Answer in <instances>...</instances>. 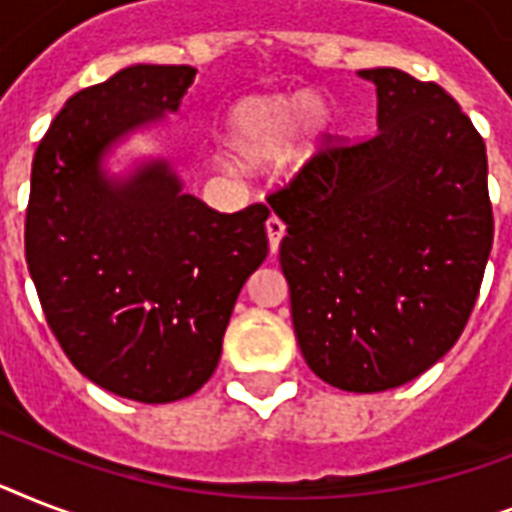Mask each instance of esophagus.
<instances>
[{
	"mask_svg": "<svg viewBox=\"0 0 512 512\" xmlns=\"http://www.w3.org/2000/svg\"><path fill=\"white\" fill-rule=\"evenodd\" d=\"M284 231H287V225L281 223V220L276 215H271V217H268V220H265V233H268V247H271L273 255L279 252V244H281V239H284Z\"/></svg>",
	"mask_w": 512,
	"mask_h": 512,
	"instance_id": "34e87169",
	"label": "esophagus"
}]
</instances>
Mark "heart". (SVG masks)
Masks as SVG:
<instances>
[{
  "instance_id": "1",
  "label": "heart",
  "mask_w": 512,
  "mask_h": 512,
  "mask_svg": "<svg viewBox=\"0 0 512 512\" xmlns=\"http://www.w3.org/2000/svg\"><path fill=\"white\" fill-rule=\"evenodd\" d=\"M332 124L329 106L316 95H252L233 106L225 122V148L239 164L260 167L284 151L308 159Z\"/></svg>"
}]
</instances>
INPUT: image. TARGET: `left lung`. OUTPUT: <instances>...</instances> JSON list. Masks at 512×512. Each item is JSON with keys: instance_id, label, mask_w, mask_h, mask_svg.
Instances as JSON below:
<instances>
[{"instance_id": "obj_1", "label": "left lung", "mask_w": 512, "mask_h": 512, "mask_svg": "<svg viewBox=\"0 0 512 512\" xmlns=\"http://www.w3.org/2000/svg\"><path fill=\"white\" fill-rule=\"evenodd\" d=\"M377 87V132L321 148L268 196L287 225L279 260L305 364L380 393L452 348L492 252L486 146L457 100L398 68Z\"/></svg>"}]
</instances>
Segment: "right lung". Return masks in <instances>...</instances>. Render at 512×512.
Wrapping results in <instances>:
<instances>
[{
    "label": "right lung",
    "mask_w": 512,
    "mask_h": 512,
    "mask_svg": "<svg viewBox=\"0 0 512 512\" xmlns=\"http://www.w3.org/2000/svg\"><path fill=\"white\" fill-rule=\"evenodd\" d=\"M193 76L138 63L76 92L31 164L26 263L47 324L87 380L140 404L212 377L236 297L268 255L265 204L215 212L164 159L127 177L100 167L122 135L175 114Z\"/></svg>",
    "instance_id": "add662e5"
}]
</instances>
